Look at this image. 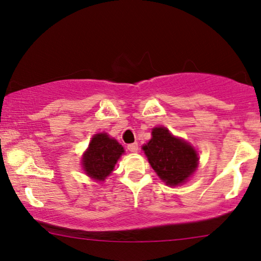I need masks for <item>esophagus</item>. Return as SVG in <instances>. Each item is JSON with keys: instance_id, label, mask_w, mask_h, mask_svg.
<instances>
[{"instance_id": "34e87169", "label": "esophagus", "mask_w": 261, "mask_h": 261, "mask_svg": "<svg viewBox=\"0 0 261 261\" xmlns=\"http://www.w3.org/2000/svg\"><path fill=\"white\" fill-rule=\"evenodd\" d=\"M127 150L130 151V152H137L138 151V143H132L127 145Z\"/></svg>"}]
</instances>
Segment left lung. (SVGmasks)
I'll list each match as a JSON object with an SVG mask.
<instances>
[{"mask_svg": "<svg viewBox=\"0 0 261 261\" xmlns=\"http://www.w3.org/2000/svg\"><path fill=\"white\" fill-rule=\"evenodd\" d=\"M143 150L152 169L168 185L181 184L197 169L196 150L186 142L173 137L165 127H154L152 138Z\"/></svg>", "mask_w": 261, "mask_h": 261, "instance_id": "obj_1", "label": "left lung"}]
</instances>
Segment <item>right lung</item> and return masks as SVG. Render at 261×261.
Listing matches in <instances>:
<instances>
[{
    "mask_svg": "<svg viewBox=\"0 0 261 261\" xmlns=\"http://www.w3.org/2000/svg\"><path fill=\"white\" fill-rule=\"evenodd\" d=\"M123 152V146L117 141L107 134H97L89 144V149L82 159V165L91 178L104 180L114 170Z\"/></svg>",
    "mask_w": 261,
    "mask_h": 261,
    "instance_id": "add662e5",
    "label": "right lung"
}]
</instances>
